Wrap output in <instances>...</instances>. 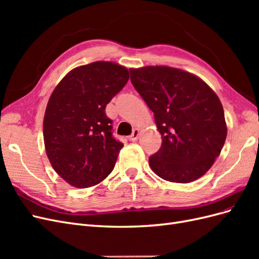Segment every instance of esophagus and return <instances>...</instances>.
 Wrapping results in <instances>:
<instances>
[{
    "instance_id": "34e87169",
    "label": "esophagus",
    "mask_w": 259,
    "mask_h": 259,
    "mask_svg": "<svg viewBox=\"0 0 259 259\" xmlns=\"http://www.w3.org/2000/svg\"><path fill=\"white\" fill-rule=\"evenodd\" d=\"M139 134H140L139 130H138V128H135L134 131H133L132 135L128 137V139L131 140V142H135V140H137V139H138V137H139Z\"/></svg>"
}]
</instances>
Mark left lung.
I'll return each instance as SVG.
<instances>
[{
  "label": "left lung",
  "instance_id": "left-lung-1",
  "mask_svg": "<svg viewBox=\"0 0 259 259\" xmlns=\"http://www.w3.org/2000/svg\"><path fill=\"white\" fill-rule=\"evenodd\" d=\"M130 72L162 136L160 150L149 158L151 169L171 183L202 177L227 137L223 105L215 92L199 76L177 68L148 66Z\"/></svg>",
  "mask_w": 259,
  "mask_h": 259
}]
</instances>
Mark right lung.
Listing matches in <instances>:
<instances>
[{"mask_svg":"<svg viewBox=\"0 0 259 259\" xmlns=\"http://www.w3.org/2000/svg\"><path fill=\"white\" fill-rule=\"evenodd\" d=\"M128 79L125 67L95 61L71 70L52 93L43 121L45 150L69 185L95 186L114 168L123 144L112 136L106 106Z\"/></svg>","mask_w":259,"mask_h":259,"instance_id":"obj_1","label":"right lung"}]
</instances>
